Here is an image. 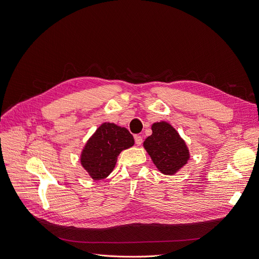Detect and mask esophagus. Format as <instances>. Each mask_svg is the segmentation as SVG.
Here are the masks:
<instances>
[{"mask_svg":"<svg viewBox=\"0 0 259 259\" xmlns=\"http://www.w3.org/2000/svg\"><path fill=\"white\" fill-rule=\"evenodd\" d=\"M142 141H143V139L141 136H139V135H136V136H135V143H136V145H138V146L141 145Z\"/></svg>","mask_w":259,"mask_h":259,"instance_id":"obj_1","label":"esophagus"}]
</instances>
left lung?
<instances>
[{
    "label": "left lung",
    "mask_w": 259,
    "mask_h": 259,
    "mask_svg": "<svg viewBox=\"0 0 259 259\" xmlns=\"http://www.w3.org/2000/svg\"><path fill=\"white\" fill-rule=\"evenodd\" d=\"M152 131L153 134L143 142L144 149L162 174L174 175L190 159L188 146L167 122L154 123Z\"/></svg>",
    "instance_id": "obj_1"
}]
</instances>
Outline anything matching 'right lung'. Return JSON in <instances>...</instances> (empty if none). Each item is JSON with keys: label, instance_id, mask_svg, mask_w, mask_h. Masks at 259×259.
<instances>
[{"label": "right lung", "instance_id": "right-lung-1", "mask_svg": "<svg viewBox=\"0 0 259 259\" xmlns=\"http://www.w3.org/2000/svg\"><path fill=\"white\" fill-rule=\"evenodd\" d=\"M134 143L133 135L125 127L105 122L86 142L81 164L94 180H102L113 171L119 154Z\"/></svg>", "mask_w": 259, "mask_h": 259}]
</instances>
